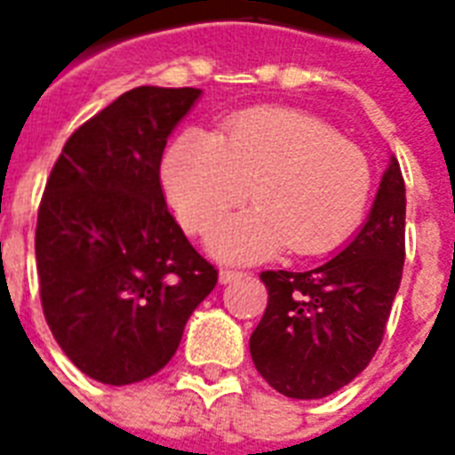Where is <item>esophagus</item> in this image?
Instances as JSON below:
<instances>
[{
	"instance_id": "obj_1",
	"label": "esophagus",
	"mask_w": 455,
	"mask_h": 455,
	"mask_svg": "<svg viewBox=\"0 0 455 455\" xmlns=\"http://www.w3.org/2000/svg\"><path fill=\"white\" fill-rule=\"evenodd\" d=\"M248 276V271H238V269H221L220 271V281L221 283H234L238 278Z\"/></svg>"
}]
</instances>
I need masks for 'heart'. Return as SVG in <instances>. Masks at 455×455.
<instances>
[{"instance_id":"heart-1","label":"heart","mask_w":455,"mask_h":455,"mask_svg":"<svg viewBox=\"0 0 455 455\" xmlns=\"http://www.w3.org/2000/svg\"><path fill=\"white\" fill-rule=\"evenodd\" d=\"M163 181L193 234H207L250 196L255 210L224 221L210 248L224 259H259L283 245L304 257L338 248L363 217L373 172L359 146L318 117L252 108L227 120L220 137L181 132Z\"/></svg>"}]
</instances>
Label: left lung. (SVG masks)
Returning a JSON list of instances; mask_svg holds the SVG:
<instances>
[{"label":"left lung","mask_w":455,"mask_h":455,"mask_svg":"<svg viewBox=\"0 0 455 455\" xmlns=\"http://www.w3.org/2000/svg\"><path fill=\"white\" fill-rule=\"evenodd\" d=\"M406 186L396 157L366 224L307 271H262L269 302L250 354L264 380L291 399H321L371 363L385 335L406 255Z\"/></svg>","instance_id":"8db88e82"}]
</instances>
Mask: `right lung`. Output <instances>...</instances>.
Here are the masks:
<instances>
[{
	"label": "right lung",
	"mask_w": 455,
	"mask_h": 455,
	"mask_svg": "<svg viewBox=\"0 0 455 455\" xmlns=\"http://www.w3.org/2000/svg\"><path fill=\"white\" fill-rule=\"evenodd\" d=\"M198 96L124 92L70 134L46 179L35 231L42 309L68 359L103 385L167 366L217 285L160 186L167 137Z\"/></svg>",
	"instance_id": "add662e5"
}]
</instances>
